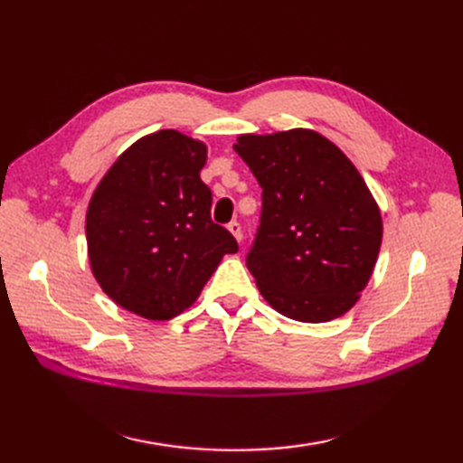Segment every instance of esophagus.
<instances>
[{"label": "esophagus", "instance_id": "obj_1", "mask_svg": "<svg viewBox=\"0 0 463 463\" xmlns=\"http://www.w3.org/2000/svg\"><path fill=\"white\" fill-rule=\"evenodd\" d=\"M229 231L232 232V237L237 239L239 242L242 241V229H241V222H237V221H232V222H229Z\"/></svg>", "mask_w": 463, "mask_h": 463}]
</instances>
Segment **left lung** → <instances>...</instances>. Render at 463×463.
Masks as SVG:
<instances>
[{"label":"left lung","mask_w":463,"mask_h":463,"mask_svg":"<svg viewBox=\"0 0 463 463\" xmlns=\"http://www.w3.org/2000/svg\"><path fill=\"white\" fill-rule=\"evenodd\" d=\"M234 151L262 189L247 267L270 307L328 322L358 302L382 244L378 203L356 166L312 129L239 135Z\"/></svg>","instance_id":"1"}]
</instances>
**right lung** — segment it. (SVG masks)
Segmentation results:
<instances>
[{
  "instance_id": "obj_1",
  "label": "right lung",
  "mask_w": 463,
  "mask_h": 463,
  "mask_svg": "<svg viewBox=\"0 0 463 463\" xmlns=\"http://www.w3.org/2000/svg\"><path fill=\"white\" fill-rule=\"evenodd\" d=\"M204 163L203 141L156 131L123 151L91 196L85 234L93 277L137 317H179L224 254L239 250L232 234L211 219Z\"/></svg>"
}]
</instances>
